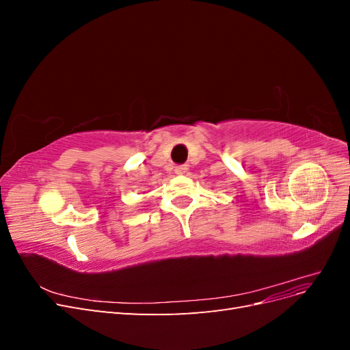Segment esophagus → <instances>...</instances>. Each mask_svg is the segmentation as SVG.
<instances>
[{"label":"esophagus","mask_w":350,"mask_h":350,"mask_svg":"<svg viewBox=\"0 0 350 350\" xmlns=\"http://www.w3.org/2000/svg\"><path fill=\"white\" fill-rule=\"evenodd\" d=\"M175 172L176 174H185L187 172V165H178L175 167Z\"/></svg>","instance_id":"obj_1"}]
</instances>
